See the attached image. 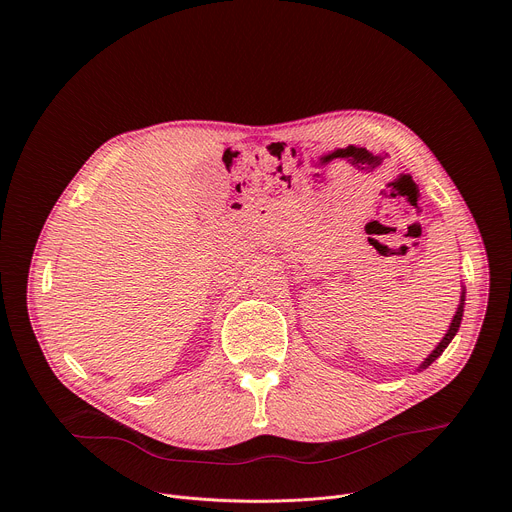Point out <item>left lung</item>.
<instances>
[{"label":"left lung","instance_id":"obj_1","mask_svg":"<svg viewBox=\"0 0 512 512\" xmlns=\"http://www.w3.org/2000/svg\"><path fill=\"white\" fill-rule=\"evenodd\" d=\"M464 302H466V287H462V296H460V304H458V310H456V314H454V318H452V322H450V328H448V332L444 334V338L437 342V346L427 354V358L419 364L417 367V371H423V369H427L429 364L433 362V360H437L442 356V352L448 348V344L454 340V336H456V332L460 330V324H462V316H464Z\"/></svg>","mask_w":512,"mask_h":512}]
</instances>
